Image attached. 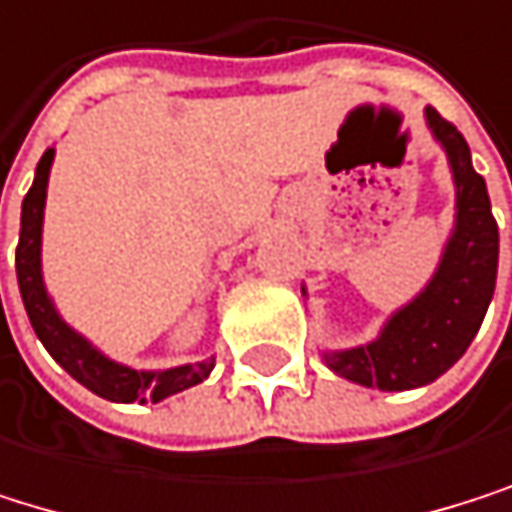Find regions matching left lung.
<instances>
[{
  "label": "left lung",
  "instance_id": "left-lung-1",
  "mask_svg": "<svg viewBox=\"0 0 512 512\" xmlns=\"http://www.w3.org/2000/svg\"><path fill=\"white\" fill-rule=\"evenodd\" d=\"M427 131L446 152L455 183V225L424 290L397 308L381 332L354 348L320 351L323 363L363 388L412 391L449 372L482 326L498 277V222L470 146L437 109H424ZM302 296L308 290L302 287Z\"/></svg>",
  "mask_w": 512,
  "mask_h": 512
}]
</instances>
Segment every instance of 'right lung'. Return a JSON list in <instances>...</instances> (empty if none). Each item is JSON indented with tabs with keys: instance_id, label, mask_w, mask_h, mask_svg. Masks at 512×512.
Wrapping results in <instances>:
<instances>
[{
	"instance_id": "right-lung-1",
	"label": "right lung",
	"mask_w": 512,
	"mask_h": 512,
	"mask_svg": "<svg viewBox=\"0 0 512 512\" xmlns=\"http://www.w3.org/2000/svg\"><path fill=\"white\" fill-rule=\"evenodd\" d=\"M54 164V149H45L36 167V180L20 207V241H17V287L27 317L36 329L39 342L48 354L88 391L112 403H161L186 388H195L213 372L216 357L201 363H183L170 369H134L112 357H106L97 345H91L82 332H75L57 311L48 296L42 277V222H45V198L48 176Z\"/></svg>"
}]
</instances>
